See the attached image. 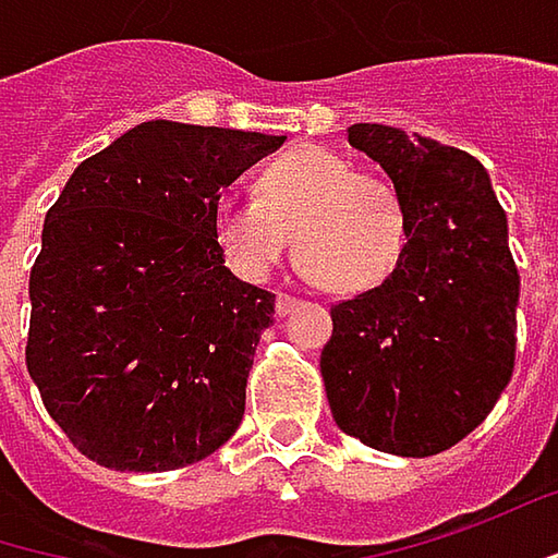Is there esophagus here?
<instances>
[{"label":"esophagus","instance_id":"obj_1","mask_svg":"<svg viewBox=\"0 0 558 558\" xmlns=\"http://www.w3.org/2000/svg\"><path fill=\"white\" fill-rule=\"evenodd\" d=\"M300 306V300L296 296H287V293H278V303H275V310H278V315H290V312Z\"/></svg>","mask_w":558,"mask_h":558}]
</instances>
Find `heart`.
Returning a JSON list of instances; mask_svg holds the SVG:
<instances>
[{"mask_svg":"<svg viewBox=\"0 0 558 558\" xmlns=\"http://www.w3.org/2000/svg\"><path fill=\"white\" fill-rule=\"evenodd\" d=\"M214 236L230 268L268 280L300 243L303 271L341 293L378 287L408 248L401 195L328 148H296L268 163L258 198L223 195Z\"/></svg>","mask_w":558,"mask_h":558,"instance_id":"1","label":"heart"}]
</instances>
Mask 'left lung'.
I'll return each mask as SVG.
<instances>
[{
  "label": "left lung",
  "instance_id": "1",
  "mask_svg": "<svg viewBox=\"0 0 558 558\" xmlns=\"http://www.w3.org/2000/svg\"><path fill=\"white\" fill-rule=\"evenodd\" d=\"M408 211V248L378 287L331 306L322 378L331 416L369 448L429 458L486 420L514 369L518 268L508 220L468 150L356 122Z\"/></svg>",
  "mask_w": 558,
  "mask_h": 558
}]
</instances>
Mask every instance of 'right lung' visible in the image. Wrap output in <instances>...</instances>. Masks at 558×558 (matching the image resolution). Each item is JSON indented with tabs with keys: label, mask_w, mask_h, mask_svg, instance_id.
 <instances>
[{
	"label": "right lung",
	"mask_w": 558,
	"mask_h": 558,
	"mask_svg": "<svg viewBox=\"0 0 558 558\" xmlns=\"http://www.w3.org/2000/svg\"><path fill=\"white\" fill-rule=\"evenodd\" d=\"M287 135L150 119L82 160L44 220L27 373L110 471H177L227 442L275 293L214 236L220 192Z\"/></svg>",
	"instance_id": "1"
}]
</instances>
